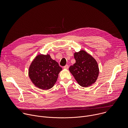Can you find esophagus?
Masks as SVG:
<instances>
[{
    "instance_id": "obj_1",
    "label": "esophagus",
    "mask_w": 128,
    "mask_h": 128,
    "mask_svg": "<svg viewBox=\"0 0 128 128\" xmlns=\"http://www.w3.org/2000/svg\"><path fill=\"white\" fill-rule=\"evenodd\" d=\"M68 67H69V66L68 65H66L65 66H64V69H68Z\"/></svg>"
}]
</instances>
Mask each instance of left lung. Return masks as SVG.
<instances>
[{"mask_svg": "<svg viewBox=\"0 0 128 128\" xmlns=\"http://www.w3.org/2000/svg\"><path fill=\"white\" fill-rule=\"evenodd\" d=\"M76 62L69 70L78 84L88 87L94 84L99 75V67L96 60L84 50L74 54Z\"/></svg>", "mask_w": 128, "mask_h": 128, "instance_id": "obj_1", "label": "left lung"}]
</instances>
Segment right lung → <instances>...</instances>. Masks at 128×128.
<instances>
[{"instance_id":"obj_1","label":"right lung","mask_w":128,"mask_h":128,"mask_svg":"<svg viewBox=\"0 0 128 128\" xmlns=\"http://www.w3.org/2000/svg\"><path fill=\"white\" fill-rule=\"evenodd\" d=\"M62 68L50 54H38L32 62L29 68V76L36 86L43 90L52 88L57 82Z\"/></svg>"}]
</instances>
